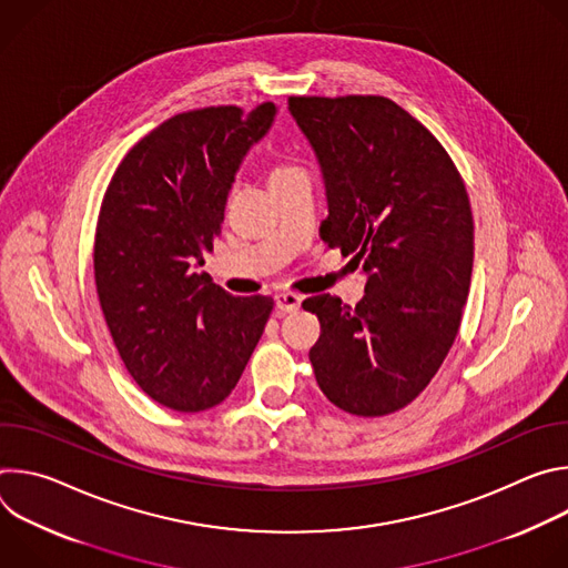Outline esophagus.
I'll return each instance as SVG.
<instances>
[{
  "label": "esophagus",
  "instance_id": "34e87169",
  "mask_svg": "<svg viewBox=\"0 0 568 568\" xmlns=\"http://www.w3.org/2000/svg\"><path fill=\"white\" fill-rule=\"evenodd\" d=\"M274 301H276L278 312L285 314V312H296L301 307V303H303V296L292 294V292H281V294L274 296Z\"/></svg>",
  "mask_w": 568,
  "mask_h": 568
}]
</instances>
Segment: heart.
Masks as SVG:
<instances>
[{
	"mask_svg": "<svg viewBox=\"0 0 568 568\" xmlns=\"http://www.w3.org/2000/svg\"><path fill=\"white\" fill-rule=\"evenodd\" d=\"M290 173H296V169H294V166H287V164H278V166H274V169H272L270 180H274V178H283V175H290Z\"/></svg>",
	"mask_w": 568,
	"mask_h": 568,
	"instance_id": "b5f03b06",
	"label": "heart"
}]
</instances>
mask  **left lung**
I'll return each instance as SVG.
<instances>
[{
  "instance_id": "obj_1",
  "label": "left lung",
  "mask_w": 568,
  "mask_h": 568,
  "mask_svg": "<svg viewBox=\"0 0 568 568\" xmlns=\"http://www.w3.org/2000/svg\"><path fill=\"white\" fill-rule=\"evenodd\" d=\"M287 108L326 186L318 235L366 274L355 307L303 301L321 323L316 384L353 416H386L423 393L456 339L474 261L467 191L438 139L384 97H292Z\"/></svg>"
}]
</instances>
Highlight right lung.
I'll return each mask as SVG.
<instances>
[{
  "instance_id": "add662e5",
  "label": "right lung",
  "mask_w": 568,
  "mask_h": 568,
  "mask_svg": "<svg viewBox=\"0 0 568 568\" xmlns=\"http://www.w3.org/2000/svg\"><path fill=\"white\" fill-rule=\"evenodd\" d=\"M263 103L178 114L119 164L99 213L94 276L114 346L145 395L182 414L220 404L272 314L270 296L213 283L204 254L224 222L235 173L276 119Z\"/></svg>"
}]
</instances>
